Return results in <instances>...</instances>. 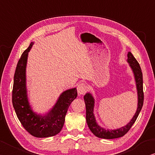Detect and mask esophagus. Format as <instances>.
Masks as SVG:
<instances>
[{
	"mask_svg": "<svg viewBox=\"0 0 155 155\" xmlns=\"http://www.w3.org/2000/svg\"><path fill=\"white\" fill-rule=\"evenodd\" d=\"M87 90H88V87L85 83H81L77 86V92L79 95L85 94Z\"/></svg>",
	"mask_w": 155,
	"mask_h": 155,
	"instance_id": "1",
	"label": "esophagus"
}]
</instances>
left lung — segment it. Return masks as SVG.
<instances>
[{
    "instance_id": "obj_1",
    "label": "left lung",
    "mask_w": 155,
    "mask_h": 155,
    "mask_svg": "<svg viewBox=\"0 0 155 155\" xmlns=\"http://www.w3.org/2000/svg\"><path fill=\"white\" fill-rule=\"evenodd\" d=\"M127 61L129 66L133 70L136 79L137 96H138V103H137V108L136 114L132 118L127 125L115 130H109L105 129L98 125L95 121V119L94 114V99L89 93H87L84 95V100H85L86 106V120L87 123L90 130L95 136L100 138L104 139H114L120 137L127 133L129 129H131L134 123L136 122L137 117L141 111L144 103V91H143V77L142 72L139 63L137 62L136 59L134 57L131 52H129L127 54Z\"/></svg>"
}]
</instances>
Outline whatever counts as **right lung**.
Wrapping results in <instances>:
<instances>
[{"mask_svg": "<svg viewBox=\"0 0 155 155\" xmlns=\"http://www.w3.org/2000/svg\"><path fill=\"white\" fill-rule=\"evenodd\" d=\"M33 43L25 50L18 61L14 74L12 103L21 124L30 134L36 137L54 136L62 129L70 104L77 97L76 88L64 91L53 108L46 115L35 113L29 105L26 86V68L28 54Z\"/></svg>", "mask_w": 155, "mask_h": 155, "instance_id": "right-lung-1", "label": "right lung"}]
</instances>
